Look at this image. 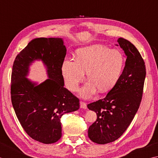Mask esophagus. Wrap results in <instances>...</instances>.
<instances>
[{"mask_svg":"<svg viewBox=\"0 0 158 158\" xmlns=\"http://www.w3.org/2000/svg\"><path fill=\"white\" fill-rule=\"evenodd\" d=\"M80 108H81L86 109V108H87V106H86V104L85 102H84L82 101H80Z\"/></svg>","mask_w":158,"mask_h":158,"instance_id":"obj_1","label":"esophagus"}]
</instances>
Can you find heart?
I'll use <instances>...</instances> for the list:
<instances>
[{"instance_id":"1","label":"heart","mask_w":158,"mask_h":158,"mask_svg":"<svg viewBox=\"0 0 158 158\" xmlns=\"http://www.w3.org/2000/svg\"><path fill=\"white\" fill-rule=\"evenodd\" d=\"M124 65V56L118 50L93 45L78 50L76 59L64 60L61 72L67 87L72 91L78 89L86 72L89 81L80 90V95L88 98L97 89L100 92L110 89L121 76Z\"/></svg>"}]
</instances>
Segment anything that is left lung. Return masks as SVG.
<instances>
[{"mask_svg":"<svg viewBox=\"0 0 158 158\" xmlns=\"http://www.w3.org/2000/svg\"><path fill=\"white\" fill-rule=\"evenodd\" d=\"M117 41L126 56L123 72L104 98L87 105L89 110L97 114V119L89 128L88 136L93 142L100 144L113 142L125 132L143 97L146 76L144 60L128 40L121 37Z\"/></svg>","mask_w":158,"mask_h":158,"instance_id":"obj_1","label":"left lung"}]
</instances>
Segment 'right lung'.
Here are the masks:
<instances>
[{
    "mask_svg": "<svg viewBox=\"0 0 158 158\" xmlns=\"http://www.w3.org/2000/svg\"><path fill=\"white\" fill-rule=\"evenodd\" d=\"M67 50L61 38H37L19 53L11 73V98L19 121L33 139L44 144L59 140L60 118L80 108L78 98L64 87L61 67ZM41 59L49 78L40 85L25 78L33 60Z\"/></svg>",
    "mask_w": 158,
    "mask_h": 158,
    "instance_id": "add662e5",
    "label": "right lung"
}]
</instances>
